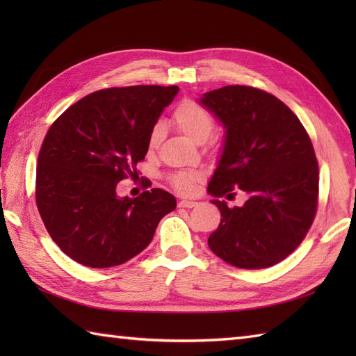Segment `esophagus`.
<instances>
[{
  "instance_id": "1",
  "label": "esophagus",
  "mask_w": 356,
  "mask_h": 356,
  "mask_svg": "<svg viewBox=\"0 0 356 356\" xmlns=\"http://www.w3.org/2000/svg\"><path fill=\"white\" fill-rule=\"evenodd\" d=\"M195 205H197V202H194V200H180L179 202L180 208H194Z\"/></svg>"
}]
</instances>
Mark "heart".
Instances as JSON below:
<instances>
[{
  "instance_id": "heart-1",
  "label": "heart",
  "mask_w": 356,
  "mask_h": 356,
  "mask_svg": "<svg viewBox=\"0 0 356 356\" xmlns=\"http://www.w3.org/2000/svg\"><path fill=\"white\" fill-rule=\"evenodd\" d=\"M172 122L180 133L194 143H203L214 130V118L211 113L195 101L180 102L172 113ZM162 139V128L156 125L149 133L148 147L154 149ZM200 179V174L195 171H182L174 174L171 179L172 186L180 193H193L195 182Z\"/></svg>"
}]
</instances>
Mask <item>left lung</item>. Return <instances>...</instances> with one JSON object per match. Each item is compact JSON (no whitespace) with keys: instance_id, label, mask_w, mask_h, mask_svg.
<instances>
[{"instance_id":"obj_1","label":"left lung","mask_w":356,"mask_h":356,"mask_svg":"<svg viewBox=\"0 0 356 356\" xmlns=\"http://www.w3.org/2000/svg\"><path fill=\"white\" fill-rule=\"evenodd\" d=\"M225 128L208 194L220 209V225L208 246L241 269L274 266L292 254L314 222L318 163L312 142L289 107L263 90L226 86L199 97ZM234 187L248 195L229 209Z\"/></svg>"}]
</instances>
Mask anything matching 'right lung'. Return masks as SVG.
<instances>
[{"mask_svg": "<svg viewBox=\"0 0 356 356\" xmlns=\"http://www.w3.org/2000/svg\"><path fill=\"white\" fill-rule=\"evenodd\" d=\"M177 86L95 92L73 104L45 136L38 157L36 205L53 241L88 268L140 254L176 197L159 188L119 197L116 186L145 159L149 133Z\"/></svg>", "mask_w": 356, "mask_h": 356, "instance_id": "obj_1", "label": "right lung"}]
</instances>
